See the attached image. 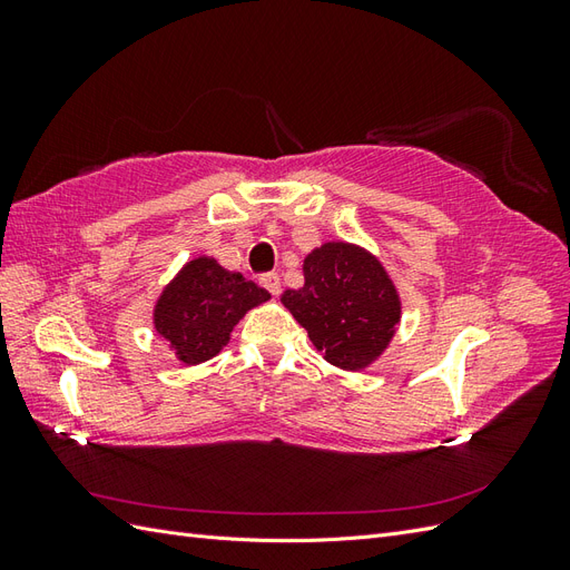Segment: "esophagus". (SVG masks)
Instances as JSON below:
<instances>
[{"label":"esophagus","instance_id":"1","mask_svg":"<svg viewBox=\"0 0 570 570\" xmlns=\"http://www.w3.org/2000/svg\"><path fill=\"white\" fill-rule=\"evenodd\" d=\"M262 287H266L271 295H278V292H281V275L278 273H264L262 275Z\"/></svg>","mask_w":570,"mask_h":570}]
</instances>
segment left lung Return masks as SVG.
<instances>
[{
    "label": "left lung",
    "instance_id": "obj_1",
    "mask_svg": "<svg viewBox=\"0 0 570 570\" xmlns=\"http://www.w3.org/2000/svg\"><path fill=\"white\" fill-rule=\"evenodd\" d=\"M283 304L306 327L325 361L344 371L368 366L387 347L400 323V295L368 252L325 243L304 258V285Z\"/></svg>",
    "mask_w": 570,
    "mask_h": 570
}]
</instances>
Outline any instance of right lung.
Masks as SVG:
<instances>
[{"label": "right lung", "instance_id": "add662e5", "mask_svg": "<svg viewBox=\"0 0 570 570\" xmlns=\"http://www.w3.org/2000/svg\"><path fill=\"white\" fill-rule=\"evenodd\" d=\"M268 297L266 289L239 273L199 256L164 289L154 308V325L180 361L202 364L226 347L237 321Z\"/></svg>", "mask_w": 570, "mask_h": 570}]
</instances>
